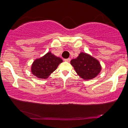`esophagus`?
<instances>
[{
    "instance_id": "1",
    "label": "esophagus",
    "mask_w": 128,
    "mask_h": 128,
    "mask_svg": "<svg viewBox=\"0 0 128 128\" xmlns=\"http://www.w3.org/2000/svg\"><path fill=\"white\" fill-rule=\"evenodd\" d=\"M64 61L66 62H69L70 61V58H68V59H65Z\"/></svg>"
}]
</instances>
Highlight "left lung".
<instances>
[{"label":"left lung","mask_w":128,"mask_h":128,"mask_svg":"<svg viewBox=\"0 0 128 128\" xmlns=\"http://www.w3.org/2000/svg\"><path fill=\"white\" fill-rule=\"evenodd\" d=\"M70 64L80 77L85 80L96 77L100 72L102 67L98 60L88 54L82 52L70 61Z\"/></svg>","instance_id":"1"}]
</instances>
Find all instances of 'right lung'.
I'll return each mask as SVG.
<instances>
[{
  "instance_id": "right-lung-1",
  "label": "right lung",
  "mask_w": 128,
  "mask_h": 128,
  "mask_svg": "<svg viewBox=\"0 0 128 128\" xmlns=\"http://www.w3.org/2000/svg\"><path fill=\"white\" fill-rule=\"evenodd\" d=\"M62 60L48 52L42 58L34 60L31 67V72L36 77L46 79L55 71Z\"/></svg>"
}]
</instances>
